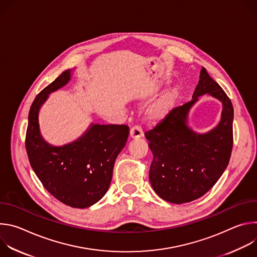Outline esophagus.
<instances>
[{"mask_svg": "<svg viewBox=\"0 0 257 257\" xmlns=\"http://www.w3.org/2000/svg\"><path fill=\"white\" fill-rule=\"evenodd\" d=\"M143 136V131L141 129V127L139 126H134L130 129V137L132 139H136V138H140Z\"/></svg>", "mask_w": 257, "mask_h": 257, "instance_id": "esophagus-1", "label": "esophagus"}]
</instances>
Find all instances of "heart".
Returning a JSON list of instances; mask_svg holds the SVG:
<instances>
[{
    "label": "heart",
    "instance_id": "1",
    "mask_svg": "<svg viewBox=\"0 0 257 257\" xmlns=\"http://www.w3.org/2000/svg\"><path fill=\"white\" fill-rule=\"evenodd\" d=\"M179 97V92L176 88L171 89L159 99L153 102L149 108L146 109V116L148 119L153 122L160 121L168 116L172 109L175 107Z\"/></svg>",
    "mask_w": 257,
    "mask_h": 257
}]
</instances>
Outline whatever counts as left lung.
Returning <instances> with one entry per match:
<instances>
[{
    "mask_svg": "<svg viewBox=\"0 0 257 257\" xmlns=\"http://www.w3.org/2000/svg\"><path fill=\"white\" fill-rule=\"evenodd\" d=\"M204 94L222 102V117L210 132L197 134L188 126V115ZM233 119L230 98L202 67L192 100L173 108L154 129L145 132L154 155L150 181L161 198L176 204L190 202L215 184L231 158Z\"/></svg>",
    "mask_w": 257,
    "mask_h": 257,
    "instance_id": "1",
    "label": "left lung"
}]
</instances>
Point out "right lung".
Instances as JSON below:
<instances>
[{
  "label": "right lung",
  "mask_w": 257,
  "mask_h": 257,
  "mask_svg": "<svg viewBox=\"0 0 257 257\" xmlns=\"http://www.w3.org/2000/svg\"><path fill=\"white\" fill-rule=\"evenodd\" d=\"M70 79L71 70H66L36 95L28 115L25 146L30 166L44 187L64 204L85 208L106 193L115 161L127 142L129 127L91 124L75 141L62 146L48 143L40 129V109L49 94Z\"/></svg>",
  "instance_id": "obj_1"
}]
</instances>
